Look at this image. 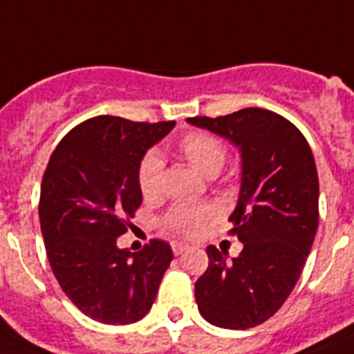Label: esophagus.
I'll return each instance as SVG.
<instances>
[{"label": "esophagus", "instance_id": "1", "mask_svg": "<svg viewBox=\"0 0 354 354\" xmlns=\"http://www.w3.org/2000/svg\"><path fill=\"white\" fill-rule=\"evenodd\" d=\"M171 250H174L175 255H180V253L188 250V244H184V242H171Z\"/></svg>", "mask_w": 354, "mask_h": 354}]
</instances>
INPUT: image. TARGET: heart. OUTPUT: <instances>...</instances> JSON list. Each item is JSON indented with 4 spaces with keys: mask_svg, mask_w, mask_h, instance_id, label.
Instances as JSON below:
<instances>
[{
    "mask_svg": "<svg viewBox=\"0 0 354 354\" xmlns=\"http://www.w3.org/2000/svg\"><path fill=\"white\" fill-rule=\"evenodd\" d=\"M180 156L188 160L189 166H194L198 174L213 177L223 168L226 160V146L215 136L204 133V131H189L177 145ZM162 170L165 165L160 157L146 156L141 160L139 171H137V183L145 198H153L159 195L162 186ZM213 215L212 206L208 204H180L175 206L165 218L166 227L180 235L194 236L201 233L206 221Z\"/></svg>",
    "mask_w": 354,
    "mask_h": 354,
    "instance_id": "b5f03b06",
    "label": "heart"
}]
</instances>
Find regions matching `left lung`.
I'll return each instance as SVG.
<instances>
[{"label":"left lung","mask_w":354,"mask_h":354,"mask_svg":"<svg viewBox=\"0 0 354 354\" xmlns=\"http://www.w3.org/2000/svg\"><path fill=\"white\" fill-rule=\"evenodd\" d=\"M189 124L239 148L242 177L230 215L241 255L206 248L208 270L195 282L198 311L224 329H250L273 317L299 280L318 227V174L313 151L293 122L264 108Z\"/></svg>","instance_id":"1"}]
</instances>
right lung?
<instances>
[{
	"label": "right lung",
	"mask_w": 354,
	"mask_h": 354,
	"mask_svg": "<svg viewBox=\"0 0 354 354\" xmlns=\"http://www.w3.org/2000/svg\"><path fill=\"white\" fill-rule=\"evenodd\" d=\"M174 127L92 118L61 139L43 175L39 223L50 268L75 308L101 324L141 320L174 261L159 239L137 253L118 246L142 203V157Z\"/></svg>",
	"instance_id": "right-lung-1"
}]
</instances>
